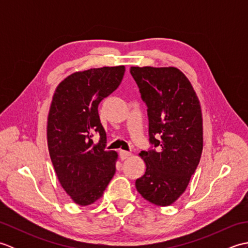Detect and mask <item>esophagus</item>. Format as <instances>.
Segmentation results:
<instances>
[{
  "label": "esophagus",
  "mask_w": 248,
  "mask_h": 248,
  "mask_svg": "<svg viewBox=\"0 0 248 248\" xmlns=\"http://www.w3.org/2000/svg\"><path fill=\"white\" fill-rule=\"evenodd\" d=\"M131 155L130 151H125V150H120V157L121 160H125Z\"/></svg>",
  "instance_id": "esophagus-1"
}]
</instances>
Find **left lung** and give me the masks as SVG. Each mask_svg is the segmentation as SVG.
Wrapping results in <instances>:
<instances>
[{
    "label": "left lung",
    "mask_w": 248,
    "mask_h": 248,
    "mask_svg": "<svg viewBox=\"0 0 248 248\" xmlns=\"http://www.w3.org/2000/svg\"><path fill=\"white\" fill-rule=\"evenodd\" d=\"M130 72L147 105L149 141L155 149L140 151L145 175L138 192L161 207L186 191L202 152V114L188 78L176 67H131Z\"/></svg>",
    "instance_id": "obj_1"
}]
</instances>
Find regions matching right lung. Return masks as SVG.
Returning a JSON list of instances; mask_svg holds the SVG:
<instances>
[{
	"label": "right lung",
	"mask_w": 248,
	"mask_h": 248,
	"mask_svg": "<svg viewBox=\"0 0 248 248\" xmlns=\"http://www.w3.org/2000/svg\"><path fill=\"white\" fill-rule=\"evenodd\" d=\"M124 71V66H116L75 72L59 84L52 99L46 125L50 157L61 186L80 205L101 197L115 175L118 155L105 149L98 105L117 89Z\"/></svg>",
	"instance_id": "obj_1"
}]
</instances>
